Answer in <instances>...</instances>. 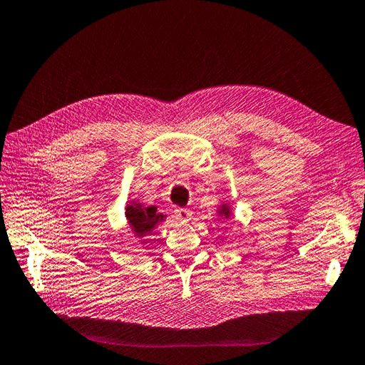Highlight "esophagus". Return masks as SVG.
<instances>
[{
	"mask_svg": "<svg viewBox=\"0 0 365 365\" xmlns=\"http://www.w3.org/2000/svg\"><path fill=\"white\" fill-rule=\"evenodd\" d=\"M175 215H176V218H178V220H180L181 223L189 222L190 218H192V212H190L189 209H185V207H178V209L175 210Z\"/></svg>",
	"mask_w": 365,
	"mask_h": 365,
	"instance_id": "obj_1",
	"label": "esophagus"
}]
</instances>
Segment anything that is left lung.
I'll return each instance as SVG.
<instances>
[{
  "mask_svg": "<svg viewBox=\"0 0 365 365\" xmlns=\"http://www.w3.org/2000/svg\"><path fill=\"white\" fill-rule=\"evenodd\" d=\"M217 215L220 218H225V220H228L232 215V207L228 203H222L217 207Z\"/></svg>",
  "mask_w": 365,
  "mask_h": 365,
  "instance_id": "8db88e82",
  "label": "left lung"
}]
</instances>
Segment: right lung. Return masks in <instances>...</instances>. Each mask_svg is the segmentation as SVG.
<instances>
[{"label": "right lung", "mask_w": 365, "mask_h": 365, "mask_svg": "<svg viewBox=\"0 0 365 365\" xmlns=\"http://www.w3.org/2000/svg\"><path fill=\"white\" fill-rule=\"evenodd\" d=\"M126 223L131 228L134 237L143 239L150 236L158 226L165 220L167 215L158 212L156 206H145L139 200H129L125 209Z\"/></svg>", "instance_id": "1"}]
</instances>
